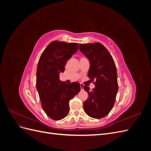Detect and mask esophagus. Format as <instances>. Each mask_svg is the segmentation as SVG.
<instances>
[{
    "label": "esophagus",
    "instance_id": "1",
    "mask_svg": "<svg viewBox=\"0 0 151 151\" xmlns=\"http://www.w3.org/2000/svg\"><path fill=\"white\" fill-rule=\"evenodd\" d=\"M80 86H81V90H83V88H84V85H83V84H81Z\"/></svg>",
    "mask_w": 151,
    "mask_h": 151
}]
</instances>
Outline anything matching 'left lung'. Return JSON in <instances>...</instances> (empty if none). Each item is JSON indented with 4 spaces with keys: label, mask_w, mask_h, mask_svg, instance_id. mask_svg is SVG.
<instances>
[{
    "label": "left lung",
    "mask_w": 151,
    "mask_h": 151,
    "mask_svg": "<svg viewBox=\"0 0 151 151\" xmlns=\"http://www.w3.org/2000/svg\"><path fill=\"white\" fill-rule=\"evenodd\" d=\"M79 50L89 60L88 76L95 85L92 91H89V87L84 86L89 96L84 102V111L94 118H103L112 109L118 89L115 62L100 43L79 44Z\"/></svg>",
    "instance_id": "obj_1"
}]
</instances>
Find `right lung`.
<instances>
[{
  "mask_svg": "<svg viewBox=\"0 0 151 151\" xmlns=\"http://www.w3.org/2000/svg\"><path fill=\"white\" fill-rule=\"evenodd\" d=\"M79 48L77 43L53 41L41 55L36 70V89L43 109L50 118L60 120L69 111V101L81 91L80 84L59 79L68 59Z\"/></svg>",
  "mask_w": 151,
  "mask_h": 151,
  "instance_id": "add662e5",
  "label": "right lung"
}]
</instances>
